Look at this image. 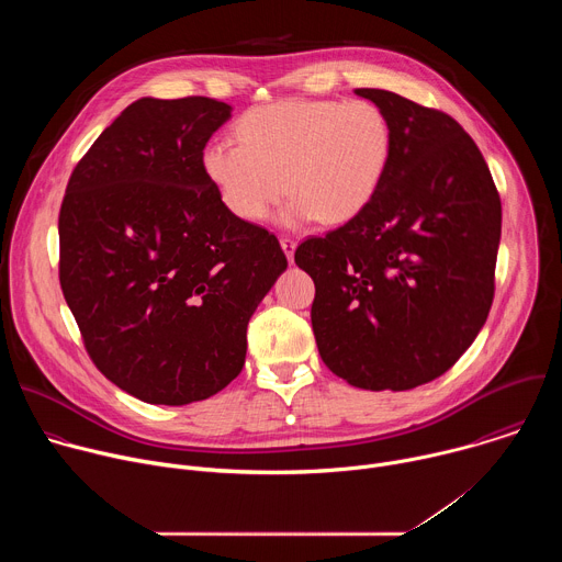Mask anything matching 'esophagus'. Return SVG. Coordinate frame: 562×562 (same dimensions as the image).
<instances>
[{
  "label": "esophagus",
  "mask_w": 562,
  "mask_h": 562,
  "mask_svg": "<svg viewBox=\"0 0 562 562\" xmlns=\"http://www.w3.org/2000/svg\"><path fill=\"white\" fill-rule=\"evenodd\" d=\"M280 245H282V249H284L289 262H293V254H295V245H297L295 239L289 237V235H282V237H280Z\"/></svg>",
  "instance_id": "esophagus-1"
}]
</instances>
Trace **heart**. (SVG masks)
I'll return each mask as SVG.
<instances>
[{
    "instance_id": "1",
    "label": "heart",
    "mask_w": 562,
    "mask_h": 562,
    "mask_svg": "<svg viewBox=\"0 0 562 562\" xmlns=\"http://www.w3.org/2000/svg\"><path fill=\"white\" fill-rule=\"evenodd\" d=\"M237 142L206 144L202 167L222 204L260 222L293 193L282 222L342 224L375 195L391 157V126L367 100H284L239 117Z\"/></svg>"
}]
</instances>
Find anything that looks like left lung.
Returning <instances> with one entry per match:
<instances>
[{
    "instance_id": "left-lung-1",
    "label": "left lung",
    "mask_w": 562,
    "mask_h": 562,
    "mask_svg": "<svg viewBox=\"0 0 562 562\" xmlns=\"http://www.w3.org/2000/svg\"><path fill=\"white\" fill-rule=\"evenodd\" d=\"M389 120L391 157L373 200L295 265L313 278L323 362L353 386L405 391L440 378L487 323L501 195L483 153L447 113L358 89Z\"/></svg>"
}]
</instances>
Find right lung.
I'll use <instances>...</instances> for the list:
<instances>
[{
	"label": "right lung",
	"mask_w": 562,
	"mask_h": 562,
	"mask_svg": "<svg viewBox=\"0 0 562 562\" xmlns=\"http://www.w3.org/2000/svg\"><path fill=\"white\" fill-rule=\"evenodd\" d=\"M231 106L142 98L75 165L59 209V284L93 364L150 405L222 391L247 325L286 269L278 237L235 217L202 153Z\"/></svg>",
	"instance_id": "obj_1"
}]
</instances>
